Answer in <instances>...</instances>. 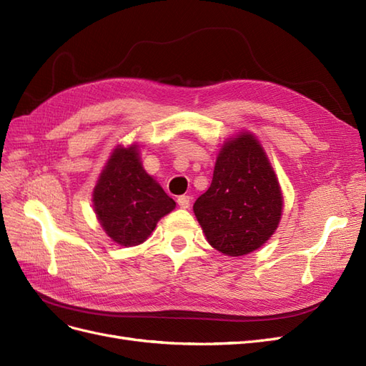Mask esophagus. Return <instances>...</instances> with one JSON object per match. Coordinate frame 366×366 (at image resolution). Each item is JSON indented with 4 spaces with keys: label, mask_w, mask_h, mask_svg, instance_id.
<instances>
[{
    "label": "esophagus",
    "mask_w": 366,
    "mask_h": 366,
    "mask_svg": "<svg viewBox=\"0 0 366 366\" xmlns=\"http://www.w3.org/2000/svg\"><path fill=\"white\" fill-rule=\"evenodd\" d=\"M178 205L181 207V208H184V209H187L188 207H190V196H179L178 197Z\"/></svg>",
    "instance_id": "34e87169"
}]
</instances>
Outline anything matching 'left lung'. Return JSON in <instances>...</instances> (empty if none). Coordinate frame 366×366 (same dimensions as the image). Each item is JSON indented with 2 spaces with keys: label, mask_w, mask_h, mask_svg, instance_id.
Listing matches in <instances>:
<instances>
[{
  "label": "left lung",
  "mask_w": 366,
  "mask_h": 366,
  "mask_svg": "<svg viewBox=\"0 0 366 366\" xmlns=\"http://www.w3.org/2000/svg\"><path fill=\"white\" fill-rule=\"evenodd\" d=\"M208 243L240 257L262 247L282 214V193L263 146L251 132L223 141L213 181L193 205Z\"/></svg>",
  "instance_id": "8db88e82"
}]
</instances>
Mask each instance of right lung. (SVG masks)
<instances>
[{
  "label": "right lung",
  "instance_id": "obj_1",
  "mask_svg": "<svg viewBox=\"0 0 366 366\" xmlns=\"http://www.w3.org/2000/svg\"><path fill=\"white\" fill-rule=\"evenodd\" d=\"M92 207L111 240L131 247L146 242L176 202L144 170L134 143L112 150L94 187Z\"/></svg>",
  "mask_w": 366,
  "mask_h": 366
}]
</instances>
